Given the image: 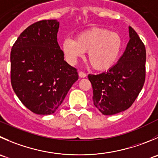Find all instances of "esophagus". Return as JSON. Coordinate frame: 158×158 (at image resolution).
I'll list each match as a JSON object with an SVG mask.
<instances>
[{
	"label": "esophagus",
	"mask_w": 158,
	"mask_h": 158,
	"mask_svg": "<svg viewBox=\"0 0 158 158\" xmlns=\"http://www.w3.org/2000/svg\"><path fill=\"white\" fill-rule=\"evenodd\" d=\"M79 76H80L81 78H85V77H86V73H84V72H82V71H80L79 73Z\"/></svg>",
	"instance_id": "esophagus-1"
}]
</instances>
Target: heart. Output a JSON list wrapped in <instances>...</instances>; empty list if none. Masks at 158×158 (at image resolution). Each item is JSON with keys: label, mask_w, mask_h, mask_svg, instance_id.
Returning <instances> with one entry per match:
<instances>
[{"label": "heart", "mask_w": 158, "mask_h": 158, "mask_svg": "<svg viewBox=\"0 0 158 158\" xmlns=\"http://www.w3.org/2000/svg\"><path fill=\"white\" fill-rule=\"evenodd\" d=\"M62 51L70 63H75L87 52L89 63L97 71L113 67L120 58L123 40L119 34L100 27H93L79 32L76 39L65 38Z\"/></svg>", "instance_id": "heart-1"}]
</instances>
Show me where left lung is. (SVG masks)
Listing matches in <instances>:
<instances>
[{
    "instance_id": "left-lung-1",
    "label": "left lung",
    "mask_w": 158,
    "mask_h": 158,
    "mask_svg": "<svg viewBox=\"0 0 158 158\" xmlns=\"http://www.w3.org/2000/svg\"><path fill=\"white\" fill-rule=\"evenodd\" d=\"M126 50L110 70L88 75L93 103L103 115L120 113L132 106L141 91L146 76V48L133 27Z\"/></svg>"
}]
</instances>
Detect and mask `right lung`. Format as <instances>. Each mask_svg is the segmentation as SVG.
Returning a JSON list of instances; mask_svg holds the SVG:
<instances>
[{"label": "right lung", "mask_w": 158, "mask_h": 158, "mask_svg": "<svg viewBox=\"0 0 158 158\" xmlns=\"http://www.w3.org/2000/svg\"><path fill=\"white\" fill-rule=\"evenodd\" d=\"M59 27L56 20L37 21L21 32L10 52L12 88L36 114L54 113L79 79L77 69L64 60Z\"/></svg>", "instance_id": "add662e5"}]
</instances>
